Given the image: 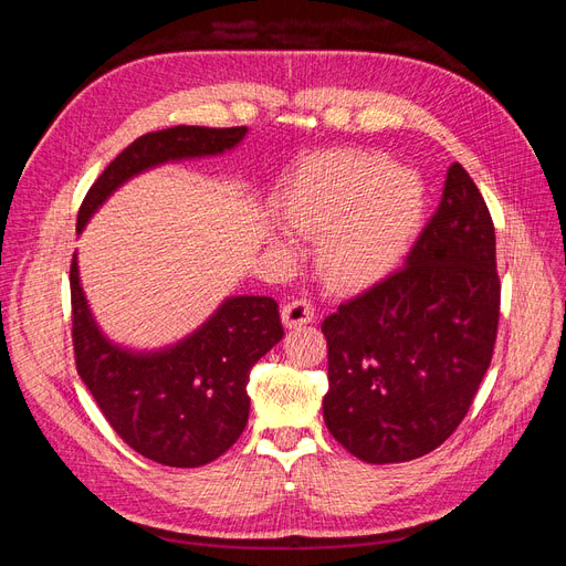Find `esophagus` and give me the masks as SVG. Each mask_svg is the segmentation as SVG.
<instances>
[{
  "label": "esophagus",
  "mask_w": 566,
  "mask_h": 566,
  "mask_svg": "<svg viewBox=\"0 0 566 566\" xmlns=\"http://www.w3.org/2000/svg\"><path fill=\"white\" fill-rule=\"evenodd\" d=\"M281 316H283L285 328H302V325L312 323L316 318V310H314V304L306 300H290L283 306Z\"/></svg>",
  "instance_id": "obj_1"
}]
</instances>
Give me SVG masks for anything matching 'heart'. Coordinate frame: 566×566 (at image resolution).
Returning <instances> with one entry per match:
<instances>
[{"instance_id": "heart-1", "label": "heart", "mask_w": 566, "mask_h": 566, "mask_svg": "<svg viewBox=\"0 0 566 566\" xmlns=\"http://www.w3.org/2000/svg\"><path fill=\"white\" fill-rule=\"evenodd\" d=\"M422 181L378 153L323 150L304 158L281 196L283 224L316 238L314 264L335 290H366L397 266L422 217ZM269 241L287 248L281 231Z\"/></svg>"}]
</instances>
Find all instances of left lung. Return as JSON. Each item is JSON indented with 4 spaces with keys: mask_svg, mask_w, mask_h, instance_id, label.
Here are the masks:
<instances>
[{
    "mask_svg": "<svg viewBox=\"0 0 566 566\" xmlns=\"http://www.w3.org/2000/svg\"><path fill=\"white\" fill-rule=\"evenodd\" d=\"M495 231L453 163L403 269L323 321V420L352 455L406 462L447 441L472 406L499 331Z\"/></svg>",
    "mask_w": 566,
    "mask_h": 566,
    "instance_id": "obj_1",
    "label": "left lung"
}]
</instances>
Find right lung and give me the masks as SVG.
<instances>
[{
	"label": "right lung",
	"instance_id": "add662e5",
	"mask_svg": "<svg viewBox=\"0 0 566 566\" xmlns=\"http://www.w3.org/2000/svg\"><path fill=\"white\" fill-rule=\"evenodd\" d=\"M248 127H169L129 144L104 169L77 214V233L119 186L158 165L212 158L235 148ZM73 345L82 382L127 447L169 468H200L227 453L250 413V368L279 345L283 325L271 297H227L191 335L163 349L117 345L90 310L71 264Z\"/></svg>",
	"mask_w": 566,
	"mask_h": 566
}]
</instances>
